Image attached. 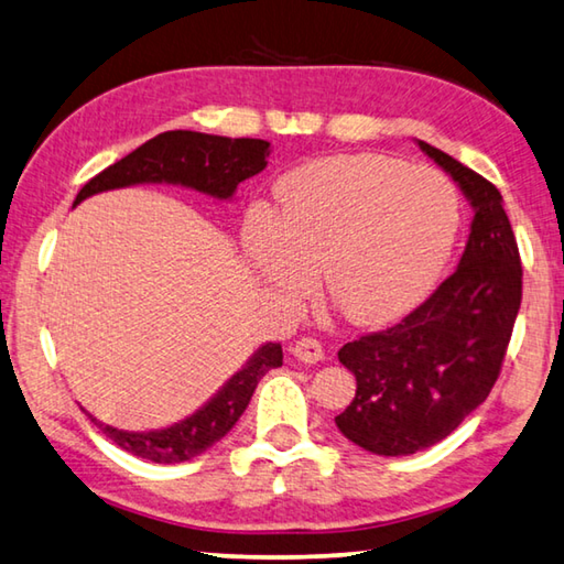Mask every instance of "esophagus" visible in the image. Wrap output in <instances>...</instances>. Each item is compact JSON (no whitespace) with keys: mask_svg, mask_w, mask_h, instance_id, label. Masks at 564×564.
<instances>
[{"mask_svg":"<svg viewBox=\"0 0 564 564\" xmlns=\"http://www.w3.org/2000/svg\"><path fill=\"white\" fill-rule=\"evenodd\" d=\"M291 352L295 360H301L305 365H315L323 360V345L315 340V337H301V340H295V345L291 347Z\"/></svg>","mask_w":564,"mask_h":564,"instance_id":"esophagus-1","label":"esophagus"}]
</instances>
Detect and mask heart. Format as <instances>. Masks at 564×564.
Returning <instances> with one entry per match:
<instances>
[{
    "instance_id": "b5f03b06",
    "label": "heart",
    "mask_w": 564,
    "mask_h": 564,
    "mask_svg": "<svg viewBox=\"0 0 564 564\" xmlns=\"http://www.w3.org/2000/svg\"><path fill=\"white\" fill-rule=\"evenodd\" d=\"M275 214L253 207L241 243L253 269L289 301L323 293L347 321L382 325L424 299L452 256L454 184L402 160L333 155L275 182Z\"/></svg>"
}]
</instances>
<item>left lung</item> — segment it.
Returning <instances> with one entry per match:
<instances>
[{"instance_id": "left-lung-1", "label": "left lung", "mask_w": 564, "mask_h": 564, "mask_svg": "<svg viewBox=\"0 0 564 564\" xmlns=\"http://www.w3.org/2000/svg\"><path fill=\"white\" fill-rule=\"evenodd\" d=\"M474 209L456 271L432 299L382 333L340 347L357 392L335 424L377 456H409L446 438L494 389L523 299V269L500 192L416 140Z\"/></svg>"}]
</instances>
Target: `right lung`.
<instances>
[{
	"label": "right lung",
	"mask_w": 564,
	"mask_h": 564,
	"mask_svg": "<svg viewBox=\"0 0 564 564\" xmlns=\"http://www.w3.org/2000/svg\"><path fill=\"white\" fill-rule=\"evenodd\" d=\"M269 155L271 142L265 140L167 130L86 182L84 189L76 194L74 207L94 194L135 187V184H177L217 202H229L243 180L259 175L269 165ZM281 365V343H263L259 350H253L247 365H241V370L234 372L197 412L165 429L126 432V429L98 422L86 409L84 412L122 452L152 460V464H182L227 436L243 409L249 406L261 377Z\"/></svg>",
	"instance_id": "1"
}]
</instances>
